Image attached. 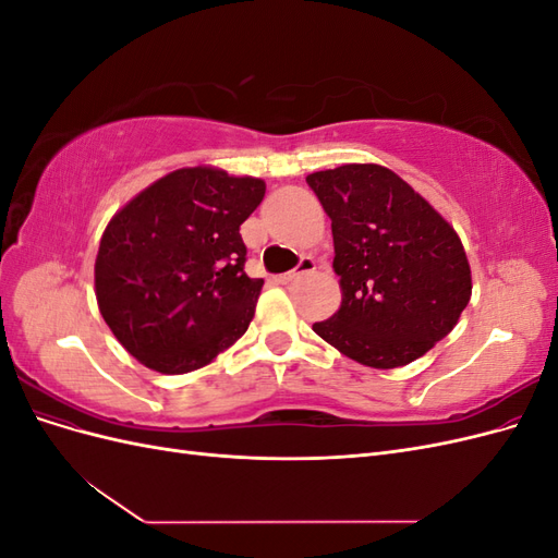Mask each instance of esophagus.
<instances>
[{
	"instance_id": "1",
	"label": "esophagus",
	"mask_w": 558,
	"mask_h": 558,
	"mask_svg": "<svg viewBox=\"0 0 558 558\" xmlns=\"http://www.w3.org/2000/svg\"><path fill=\"white\" fill-rule=\"evenodd\" d=\"M316 269V260L312 258V256H305L300 260V265L295 267V269H291V272H286V275H279L277 277V281L279 283H291V281H295L298 277H302V275H307V272H314Z\"/></svg>"
}]
</instances>
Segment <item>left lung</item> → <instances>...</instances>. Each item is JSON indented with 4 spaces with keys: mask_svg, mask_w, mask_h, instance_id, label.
Returning <instances> with one entry per match:
<instances>
[{
    "mask_svg": "<svg viewBox=\"0 0 558 558\" xmlns=\"http://www.w3.org/2000/svg\"><path fill=\"white\" fill-rule=\"evenodd\" d=\"M332 221L342 302L314 332L367 367L424 356L459 324L472 295L453 226L388 167L349 162L307 174Z\"/></svg>",
    "mask_w": 558,
    "mask_h": 558,
    "instance_id": "left-lung-1",
    "label": "left lung"
}]
</instances>
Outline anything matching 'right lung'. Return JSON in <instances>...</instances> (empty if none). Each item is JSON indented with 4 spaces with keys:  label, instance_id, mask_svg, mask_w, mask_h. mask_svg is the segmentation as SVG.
Wrapping results in <instances>:
<instances>
[{
    "label": "right lung",
    "instance_id": "right-lung-1",
    "mask_svg": "<svg viewBox=\"0 0 558 558\" xmlns=\"http://www.w3.org/2000/svg\"><path fill=\"white\" fill-rule=\"evenodd\" d=\"M263 195V179L181 167L111 216L95 258L97 307L142 365L193 373L246 332L263 279L244 272L240 226Z\"/></svg>",
    "mask_w": 558,
    "mask_h": 558
}]
</instances>
